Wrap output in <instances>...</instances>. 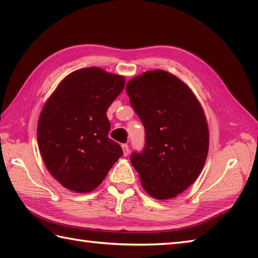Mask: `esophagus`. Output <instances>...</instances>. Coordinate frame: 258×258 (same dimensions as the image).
<instances>
[{"instance_id": "34e87169", "label": "esophagus", "mask_w": 258, "mask_h": 258, "mask_svg": "<svg viewBox=\"0 0 258 258\" xmlns=\"http://www.w3.org/2000/svg\"><path fill=\"white\" fill-rule=\"evenodd\" d=\"M122 149H123V153L125 156H127L130 154V147L127 144H122Z\"/></svg>"}]
</instances>
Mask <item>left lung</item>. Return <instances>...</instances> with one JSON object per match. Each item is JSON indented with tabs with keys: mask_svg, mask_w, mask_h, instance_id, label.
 Here are the masks:
<instances>
[{
	"mask_svg": "<svg viewBox=\"0 0 258 258\" xmlns=\"http://www.w3.org/2000/svg\"><path fill=\"white\" fill-rule=\"evenodd\" d=\"M126 92L145 130L144 149L131 154V163L147 193L172 199L194 183L205 164L204 112L188 87L162 70L136 76Z\"/></svg>",
	"mask_w": 258,
	"mask_h": 258,
	"instance_id": "1",
	"label": "left lung"
}]
</instances>
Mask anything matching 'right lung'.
Returning <instances> with one entry per match:
<instances>
[{
  "instance_id": "add662e5",
  "label": "right lung",
  "mask_w": 258,
  "mask_h": 258,
  "mask_svg": "<svg viewBox=\"0 0 258 258\" xmlns=\"http://www.w3.org/2000/svg\"><path fill=\"white\" fill-rule=\"evenodd\" d=\"M123 76L98 68L71 73L43 107L37 143L48 172L65 188H96L123 150L108 138L109 105L123 91Z\"/></svg>"
}]
</instances>
